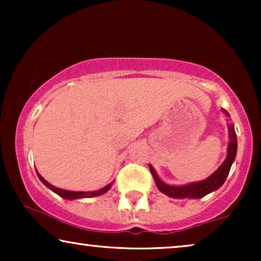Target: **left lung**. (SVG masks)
Masks as SVG:
<instances>
[{
	"instance_id": "8db88e82",
	"label": "left lung",
	"mask_w": 261,
	"mask_h": 261,
	"mask_svg": "<svg viewBox=\"0 0 261 261\" xmlns=\"http://www.w3.org/2000/svg\"><path fill=\"white\" fill-rule=\"evenodd\" d=\"M222 112L227 117L230 115L227 113V110L222 109ZM228 134H229V144H228V152H227V158L222 163L219 169L214 172L212 176H209L206 179L202 181H197V183H190L187 185H169L164 183L163 180H160L158 174L153 169V166L149 165V170L154 181L156 184V188L159 189V191H162L163 194L172 198H202L205 195L210 194V192L217 190V189L222 187L224 180L227 179L228 173H229L231 164L235 160L237 156V149H238V140H237V134H235L234 124H228Z\"/></svg>"
}]
</instances>
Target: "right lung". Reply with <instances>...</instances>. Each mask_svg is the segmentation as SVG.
I'll return each mask as SVG.
<instances>
[{"label": "right lung", "mask_w": 261, "mask_h": 261, "mask_svg": "<svg viewBox=\"0 0 261 261\" xmlns=\"http://www.w3.org/2000/svg\"><path fill=\"white\" fill-rule=\"evenodd\" d=\"M37 174H38L39 179H40V180L42 181V183H44V184L46 185V187H47V188L49 189V190H52L53 192H56L57 195H59L60 197L66 198V199L90 198V197H96V196H101V195H103V194H106V192L108 191L110 188H112V184H113V183H110V184L107 185V187L99 189V190H97V191H87V192H84V191H69V190H63V189H59V188L53 187L52 184H49L47 180H45L44 178H42V177L40 176V174L38 173V171H37Z\"/></svg>", "instance_id": "obj_1"}]
</instances>
